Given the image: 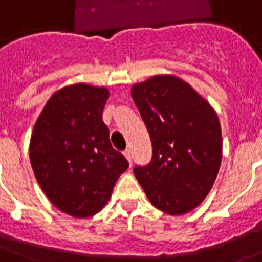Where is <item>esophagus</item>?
Wrapping results in <instances>:
<instances>
[{
  "label": "esophagus",
  "instance_id": "esophagus-1",
  "mask_svg": "<svg viewBox=\"0 0 262 262\" xmlns=\"http://www.w3.org/2000/svg\"><path fill=\"white\" fill-rule=\"evenodd\" d=\"M123 154H125V157L127 159V161H129V163H132V150L130 148H126L125 151H123Z\"/></svg>",
  "mask_w": 262,
  "mask_h": 262
}]
</instances>
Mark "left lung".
Listing matches in <instances>:
<instances>
[{
	"mask_svg": "<svg viewBox=\"0 0 262 262\" xmlns=\"http://www.w3.org/2000/svg\"><path fill=\"white\" fill-rule=\"evenodd\" d=\"M132 98L151 139L153 156L133 172L148 201L184 214L206 198L222 163V129L213 108L174 75L135 84Z\"/></svg>",
	"mask_w": 262,
	"mask_h": 262,
	"instance_id": "left-lung-1",
	"label": "left lung"
}]
</instances>
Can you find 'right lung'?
<instances>
[{
  "label": "right lung",
  "mask_w": 262,
  "mask_h": 262,
  "mask_svg": "<svg viewBox=\"0 0 262 262\" xmlns=\"http://www.w3.org/2000/svg\"><path fill=\"white\" fill-rule=\"evenodd\" d=\"M109 91L74 84L50 98L35 123L29 157L39 185L54 206L90 217L108 203L129 167L109 140L102 111Z\"/></svg>",
  "instance_id": "obj_1"
}]
</instances>
